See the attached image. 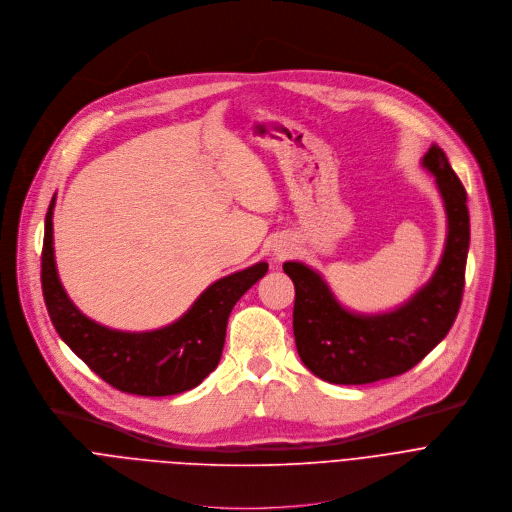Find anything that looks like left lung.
Masks as SVG:
<instances>
[{
    "label": "left lung",
    "mask_w": 512,
    "mask_h": 512,
    "mask_svg": "<svg viewBox=\"0 0 512 512\" xmlns=\"http://www.w3.org/2000/svg\"><path fill=\"white\" fill-rule=\"evenodd\" d=\"M424 167L434 173L442 193L448 238L436 274L410 302L385 315H353L315 270L300 262L282 266L294 282L296 351L306 367L329 383L363 385L410 371L456 321L470 246L466 189L438 145L426 153Z\"/></svg>",
    "instance_id": "obj_1"
}]
</instances>
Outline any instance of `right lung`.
Returning a JSON list of instances; mask_svg holds the SVG:
<instances>
[{"instance_id":"right-lung-1","label":"right lung","mask_w":512,"mask_h":512,"mask_svg":"<svg viewBox=\"0 0 512 512\" xmlns=\"http://www.w3.org/2000/svg\"><path fill=\"white\" fill-rule=\"evenodd\" d=\"M52 210L46 214L42 292L50 321L62 341L109 385L147 397L193 389L220 363L228 317L242 294L268 270L258 262L214 282L173 325L149 333H125L86 319L66 296L54 262Z\"/></svg>"}]
</instances>
